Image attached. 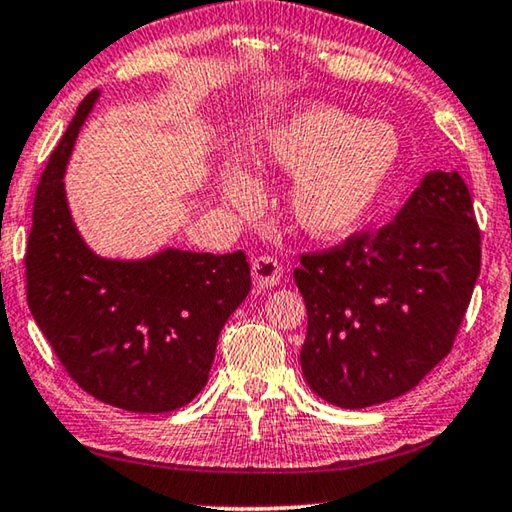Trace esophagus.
Instances as JSON below:
<instances>
[{
	"mask_svg": "<svg viewBox=\"0 0 512 512\" xmlns=\"http://www.w3.org/2000/svg\"><path fill=\"white\" fill-rule=\"evenodd\" d=\"M250 271H253V280L259 289H271L276 287L280 278H282V266L278 259H273L269 255H259L253 259V266H250Z\"/></svg>",
	"mask_w": 512,
	"mask_h": 512,
	"instance_id": "obj_1",
	"label": "esophagus"
}]
</instances>
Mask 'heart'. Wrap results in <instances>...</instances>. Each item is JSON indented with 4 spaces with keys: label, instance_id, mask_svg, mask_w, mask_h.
Returning a JSON list of instances; mask_svg holds the SVG:
<instances>
[{
    "label": "heart",
    "instance_id": "obj_1",
    "mask_svg": "<svg viewBox=\"0 0 512 512\" xmlns=\"http://www.w3.org/2000/svg\"><path fill=\"white\" fill-rule=\"evenodd\" d=\"M400 137L384 121H363L331 105H305L255 137L246 172L223 170L220 193L236 209L257 202L253 177L294 174L287 207L317 239L354 232L384 193L400 163Z\"/></svg>",
    "mask_w": 512,
    "mask_h": 512
}]
</instances>
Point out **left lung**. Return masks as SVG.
I'll list each match as a JSON object with an SVG mask.
<instances>
[{
    "mask_svg": "<svg viewBox=\"0 0 512 512\" xmlns=\"http://www.w3.org/2000/svg\"><path fill=\"white\" fill-rule=\"evenodd\" d=\"M480 273L467 183L427 172L391 223L303 255L301 370L319 398L363 409L411 391L451 352Z\"/></svg>",
    "mask_w": 512,
    "mask_h": 512,
    "instance_id": "1",
    "label": "left lung"
}]
</instances>
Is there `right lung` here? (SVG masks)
Masks as SVG:
<instances>
[{
  "mask_svg": "<svg viewBox=\"0 0 512 512\" xmlns=\"http://www.w3.org/2000/svg\"><path fill=\"white\" fill-rule=\"evenodd\" d=\"M101 91L80 103L34 200L27 303L68 375L96 400L165 414L207 386L218 335L250 292L241 250L163 248L137 259L94 253L75 225L66 167Z\"/></svg>",
  "mask_w": 512,
  "mask_h": 512,
  "instance_id": "1",
  "label": "right lung"
}]
</instances>
